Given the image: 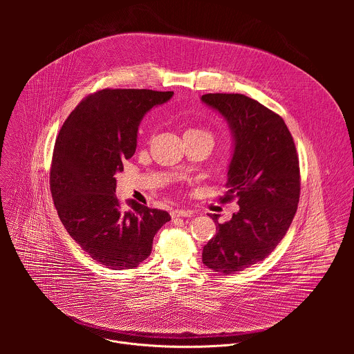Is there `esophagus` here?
I'll list each match as a JSON object with an SVG mask.
<instances>
[{
	"label": "esophagus",
	"mask_w": 354,
	"mask_h": 354,
	"mask_svg": "<svg viewBox=\"0 0 354 354\" xmlns=\"http://www.w3.org/2000/svg\"><path fill=\"white\" fill-rule=\"evenodd\" d=\"M170 215H171V218H180V216H183V218H187V216H192V211H189V209H173L171 212H170Z\"/></svg>",
	"instance_id": "esophagus-1"
}]
</instances>
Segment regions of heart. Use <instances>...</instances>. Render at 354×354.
<instances>
[{
	"label": "heart",
	"instance_id": "obj_1",
	"mask_svg": "<svg viewBox=\"0 0 354 354\" xmlns=\"http://www.w3.org/2000/svg\"><path fill=\"white\" fill-rule=\"evenodd\" d=\"M185 135H196V136H205L212 142V135L211 132H208L207 129H202V128H194V129H188L185 132Z\"/></svg>",
	"mask_w": 354,
	"mask_h": 354
}]
</instances>
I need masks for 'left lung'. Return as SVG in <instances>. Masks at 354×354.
Here are the masks:
<instances>
[{
    "label": "left lung",
    "instance_id": "8db88e82",
    "mask_svg": "<svg viewBox=\"0 0 354 354\" xmlns=\"http://www.w3.org/2000/svg\"><path fill=\"white\" fill-rule=\"evenodd\" d=\"M232 129L234 151L227 170L229 191L239 212L219 223L203 248V263L221 274H237L264 260L285 237L300 201L299 155L285 121L243 94H205Z\"/></svg>",
    "mask_w": 354,
    "mask_h": 354
}]
</instances>
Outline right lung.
I'll use <instances>...</instances> for the list:
<instances>
[{
	"label": "right lung",
	"mask_w": 354,
	"mask_h": 354,
	"mask_svg": "<svg viewBox=\"0 0 354 354\" xmlns=\"http://www.w3.org/2000/svg\"><path fill=\"white\" fill-rule=\"evenodd\" d=\"M173 91L104 88L80 102L55 139L50 191L69 236L95 261L111 270L138 267L152 250L166 211L129 201L122 209L115 173L136 150L143 115Z\"/></svg>",
	"instance_id": "add662e5"
}]
</instances>
